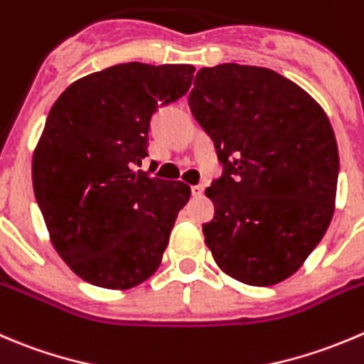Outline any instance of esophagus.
I'll return each instance as SVG.
<instances>
[{
  "label": "esophagus",
  "mask_w": 364,
  "mask_h": 364,
  "mask_svg": "<svg viewBox=\"0 0 364 364\" xmlns=\"http://www.w3.org/2000/svg\"><path fill=\"white\" fill-rule=\"evenodd\" d=\"M204 193V186L203 185H196L192 186V196L193 197H200Z\"/></svg>",
  "instance_id": "34e87169"
}]
</instances>
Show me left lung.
Wrapping results in <instances>:
<instances>
[{"label": "left lung", "mask_w": 364, "mask_h": 364, "mask_svg": "<svg viewBox=\"0 0 364 364\" xmlns=\"http://www.w3.org/2000/svg\"><path fill=\"white\" fill-rule=\"evenodd\" d=\"M188 105L222 164L203 225L213 259L250 287L288 279L334 213L340 158L326 112L276 70L240 63L203 67Z\"/></svg>", "instance_id": "obj_1"}]
</instances>
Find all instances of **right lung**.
I'll use <instances>...</instances> for the list:
<instances>
[{"label": "right lung", "instance_id": "add662e5", "mask_svg": "<svg viewBox=\"0 0 364 364\" xmlns=\"http://www.w3.org/2000/svg\"><path fill=\"white\" fill-rule=\"evenodd\" d=\"M193 65L129 62L88 74L49 110L31 178L56 252L87 283L126 290L160 267L190 186L135 171L153 114L188 92Z\"/></svg>", "mask_w": 364, "mask_h": 364}]
</instances>
